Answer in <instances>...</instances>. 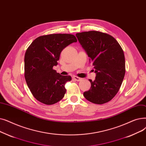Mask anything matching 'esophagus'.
<instances>
[{"instance_id":"34e87169","label":"esophagus","mask_w":146,"mask_h":146,"mask_svg":"<svg viewBox=\"0 0 146 146\" xmlns=\"http://www.w3.org/2000/svg\"><path fill=\"white\" fill-rule=\"evenodd\" d=\"M72 78H73L74 80L77 81H80L82 80V78H80V77H77V76H74Z\"/></svg>"}]
</instances>
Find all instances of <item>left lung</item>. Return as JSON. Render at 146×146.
I'll list each match as a JSON object with an SVG mask.
<instances>
[{
  "label": "left lung",
  "instance_id": "8db88e82",
  "mask_svg": "<svg viewBox=\"0 0 146 146\" xmlns=\"http://www.w3.org/2000/svg\"><path fill=\"white\" fill-rule=\"evenodd\" d=\"M76 36L96 73L94 81L89 80L91 88L83 94L92 103H106L118 92L125 74L122 48L114 37L100 31L82 32L76 34Z\"/></svg>",
  "mask_w": 146,
  "mask_h": 146
}]
</instances>
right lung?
Listing matches in <instances>:
<instances>
[{"label": "right lung", "mask_w": 146, "mask_h": 146, "mask_svg": "<svg viewBox=\"0 0 146 146\" xmlns=\"http://www.w3.org/2000/svg\"><path fill=\"white\" fill-rule=\"evenodd\" d=\"M77 40L73 34H52L34 40L27 48L24 57V77L31 93L45 105H53L63 99L65 85L71 80L53 69L58 65L65 47Z\"/></svg>", "instance_id": "1"}]
</instances>
